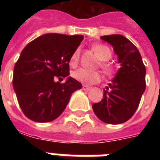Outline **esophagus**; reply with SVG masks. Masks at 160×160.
I'll return each instance as SVG.
<instances>
[{
  "label": "esophagus",
  "instance_id": "esophagus-1",
  "mask_svg": "<svg viewBox=\"0 0 160 160\" xmlns=\"http://www.w3.org/2000/svg\"><path fill=\"white\" fill-rule=\"evenodd\" d=\"M82 89L84 90H86V91H88V90H90V89H91V87H90V86H88V85H83Z\"/></svg>",
  "mask_w": 160,
  "mask_h": 160
}]
</instances>
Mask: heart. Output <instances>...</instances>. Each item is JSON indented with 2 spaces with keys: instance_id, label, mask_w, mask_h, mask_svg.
<instances>
[{
  "instance_id": "obj_1",
  "label": "heart",
  "mask_w": 160,
  "mask_h": 160,
  "mask_svg": "<svg viewBox=\"0 0 160 160\" xmlns=\"http://www.w3.org/2000/svg\"><path fill=\"white\" fill-rule=\"evenodd\" d=\"M93 50L95 52L96 55L100 60L103 61H106L111 57L112 52L110 49L105 45H95L93 46ZM80 48L76 49L74 52H73L71 57H70V64L72 66H75L79 61V58H80ZM103 67L108 70L107 65H103ZM72 76L74 79H75L78 81H80L82 84L85 85H93L95 83H98L101 80V75L97 71H92V70H86L84 68H80L78 70H75L72 73Z\"/></svg>"
}]
</instances>
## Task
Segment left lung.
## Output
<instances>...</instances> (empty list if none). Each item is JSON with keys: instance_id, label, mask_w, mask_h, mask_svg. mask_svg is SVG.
Listing matches in <instances>:
<instances>
[{"instance_id": "1", "label": "left lung", "mask_w": 160, "mask_h": 160, "mask_svg": "<svg viewBox=\"0 0 160 160\" xmlns=\"http://www.w3.org/2000/svg\"><path fill=\"white\" fill-rule=\"evenodd\" d=\"M110 44L118 56L120 68L109 84L101 101L93 104L95 115L110 124L129 120L139 106L145 90L146 70L136 46L121 35L100 37Z\"/></svg>"}]
</instances>
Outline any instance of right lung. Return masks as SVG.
<instances>
[{
	"label": "right lung",
	"instance_id": "obj_1",
	"mask_svg": "<svg viewBox=\"0 0 160 160\" xmlns=\"http://www.w3.org/2000/svg\"><path fill=\"white\" fill-rule=\"evenodd\" d=\"M83 36L48 33L30 42L14 67L13 88L24 114L35 122H51L65 110L82 85L69 76V62ZM67 77L65 83L55 78Z\"/></svg>",
	"mask_w": 160,
	"mask_h": 160
}]
</instances>
